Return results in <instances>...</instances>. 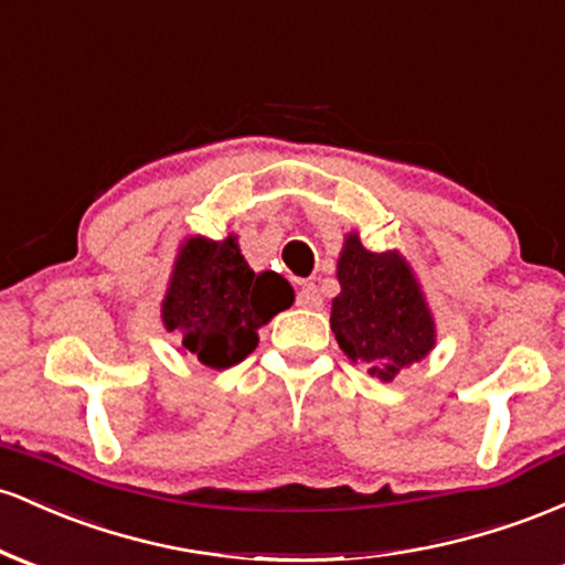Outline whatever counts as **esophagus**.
Listing matches in <instances>:
<instances>
[{"instance_id":"34e87169","label":"esophagus","mask_w":565,"mask_h":565,"mask_svg":"<svg viewBox=\"0 0 565 565\" xmlns=\"http://www.w3.org/2000/svg\"><path fill=\"white\" fill-rule=\"evenodd\" d=\"M297 305H300V308L319 310L323 305V297H321L319 287H316V284H302L300 291H297Z\"/></svg>"}]
</instances>
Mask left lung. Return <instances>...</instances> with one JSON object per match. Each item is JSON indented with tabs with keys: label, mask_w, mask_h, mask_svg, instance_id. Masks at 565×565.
Returning <instances> with one entry per match:
<instances>
[{
	"label": "left lung",
	"mask_w": 565,
	"mask_h": 565,
	"mask_svg": "<svg viewBox=\"0 0 565 565\" xmlns=\"http://www.w3.org/2000/svg\"><path fill=\"white\" fill-rule=\"evenodd\" d=\"M337 278L342 291L332 302V332L350 361L391 382L401 366L430 353L436 342L430 310L395 252L374 255L359 236H348Z\"/></svg>",
	"instance_id": "left-lung-1"
}]
</instances>
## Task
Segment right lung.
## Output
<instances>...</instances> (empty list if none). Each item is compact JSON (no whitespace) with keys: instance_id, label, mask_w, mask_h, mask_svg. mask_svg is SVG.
I'll use <instances>...</instances> for the list:
<instances>
[{"instance_id":"obj_1","label":"right lung","mask_w":565,"mask_h":565,"mask_svg":"<svg viewBox=\"0 0 565 565\" xmlns=\"http://www.w3.org/2000/svg\"><path fill=\"white\" fill-rule=\"evenodd\" d=\"M291 300L289 281L274 270L255 274L233 238H191L174 263L161 316L201 364L228 369L257 348V329Z\"/></svg>"}]
</instances>
